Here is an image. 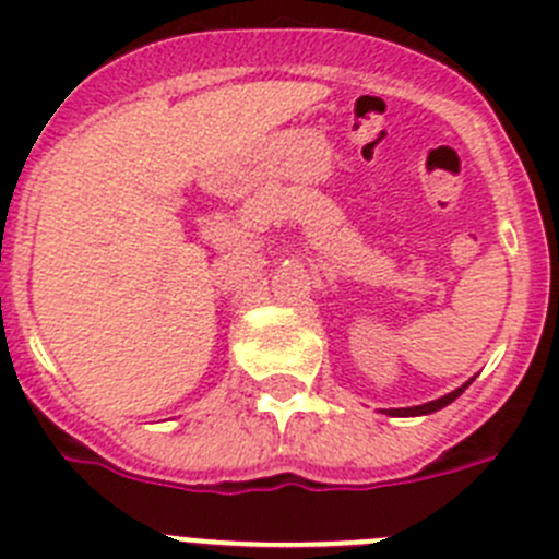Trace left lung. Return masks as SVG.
I'll list each match as a JSON object with an SVG mask.
<instances>
[{
    "label": "left lung",
    "instance_id": "obj_1",
    "mask_svg": "<svg viewBox=\"0 0 559 559\" xmlns=\"http://www.w3.org/2000/svg\"><path fill=\"white\" fill-rule=\"evenodd\" d=\"M468 383H472V380H468ZM468 383H466V385H468ZM466 385H461V389L450 391V394H444V397L432 400V403L414 405V408H391V411H389V416H425V414H432V411H441V408H444V405H450L452 400L461 397L463 389H466Z\"/></svg>",
    "mask_w": 559,
    "mask_h": 559
}]
</instances>
